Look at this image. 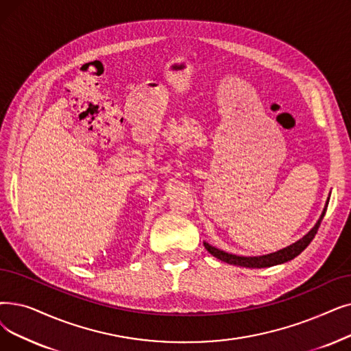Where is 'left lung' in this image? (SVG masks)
Segmentation results:
<instances>
[{
    "label": "left lung",
    "instance_id": "1",
    "mask_svg": "<svg viewBox=\"0 0 351 351\" xmlns=\"http://www.w3.org/2000/svg\"><path fill=\"white\" fill-rule=\"evenodd\" d=\"M328 201H330V195L327 197L322 215H319L315 225L311 228V230L306 235L300 238L298 241H295L294 243H291V245H288L282 250H278L276 252H271V254H267V255H258V256H241V255L230 254V252H225L219 248H215L213 245H210V243H208L206 241H204V245H205V248L208 250V252L210 255H213L215 258H218V260H221L226 264H231V265L245 267V268H267V267H272V265L284 264L287 261L294 260L297 255H300L304 250L308 247V243L315 237V234L318 231V226H319V223H322V221L326 215Z\"/></svg>",
    "mask_w": 351,
    "mask_h": 351
}]
</instances>
